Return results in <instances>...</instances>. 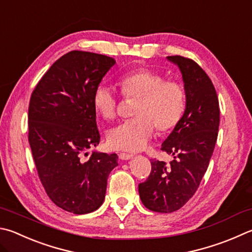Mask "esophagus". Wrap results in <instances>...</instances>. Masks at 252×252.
<instances>
[{
  "mask_svg": "<svg viewBox=\"0 0 252 252\" xmlns=\"http://www.w3.org/2000/svg\"><path fill=\"white\" fill-rule=\"evenodd\" d=\"M119 158H120L122 161H127V159H130V158H133V155L132 154H129V153H120L119 154Z\"/></svg>",
  "mask_w": 252,
  "mask_h": 252,
  "instance_id": "34e87169",
  "label": "esophagus"
}]
</instances>
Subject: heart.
I'll list each match as a JSON object with an SVG mask.
<instances>
[{
    "label": "heart",
    "mask_w": 252,
    "mask_h": 252,
    "mask_svg": "<svg viewBox=\"0 0 252 252\" xmlns=\"http://www.w3.org/2000/svg\"><path fill=\"white\" fill-rule=\"evenodd\" d=\"M121 94L136 99L132 108L134 118L111 127L107 133L109 145L114 150L138 152L143 150L154 133L174 129L181 122L186 108L185 91L175 80L148 68L132 70L119 79ZM94 110L106 120L117 116L118 95L110 86L100 82L93 93Z\"/></svg>",
    "instance_id": "obj_1"
}]
</instances>
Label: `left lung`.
<instances>
[{
  "mask_svg": "<svg viewBox=\"0 0 252 252\" xmlns=\"http://www.w3.org/2000/svg\"><path fill=\"white\" fill-rule=\"evenodd\" d=\"M182 72L186 108L181 122L162 143L161 150L174 159L152 161L148 180L139 184V194L146 208L173 213L193 197L207 171L219 127L218 97L207 74L194 61L168 56Z\"/></svg>",
  "mask_w": 252,
  "mask_h": 252,
  "instance_id": "obj_1",
  "label": "left lung"
}]
</instances>
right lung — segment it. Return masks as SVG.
<instances>
[{
    "label": "right lung",
    "mask_w": 252,
    "mask_h": 252,
    "mask_svg": "<svg viewBox=\"0 0 252 252\" xmlns=\"http://www.w3.org/2000/svg\"><path fill=\"white\" fill-rule=\"evenodd\" d=\"M113 58L72 50L55 62L32 94L29 142L39 180L52 202L76 215L102 205L118 155L87 150L99 144L93 93Z\"/></svg>",
    "instance_id": "1"
}]
</instances>
